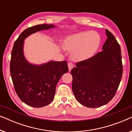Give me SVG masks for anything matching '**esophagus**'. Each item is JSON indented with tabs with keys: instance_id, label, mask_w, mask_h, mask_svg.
Segmentation results:
<instances>
[{
	"instance_id": "obj_1",
	"label": "esophagus",
	"mask_w": 132,
	"mask_h": 132,
	"mask_svg": "<svg viewBox=\"0 0 132 132\" xmlns=\"http://www.w3.org/2000/svg\"><path fill=\"white\" fill-rule=\"evenodd\" d=\"M68 70H69V71H70V70H71L72 68H73L74 65L72 64V63L70 62V63H68Z\"/></svg>"
}]
</instances>
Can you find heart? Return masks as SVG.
Here are the masks:
<instances>
[{"label": "heart", "mask_w": 132, "mask_h": 132, "mask_svg": "<svg viewBox=\"0 0 132 132\" xmlns=\"http://www.w3.org/2000/svg\"><path fill=\"white\" fill-rule=\"evenodd\" d=\"M100 43V35L95 31H81L68 36L64 40L67 50L72 52L75 60L80 61L93 56Z\"/></svg>", "instance_id": "heart-1"}]
</instances>
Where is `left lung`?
Instances as JSON below:
<instances>
[{
	"instance_id": "8db88e82",
	"label": "left lung",
	"mask_w": 132,
	"mask_h": 132,
	"mask_svg": "<svg viewBox=\"0 0 132 132\" xmlns=\"http://www.w3.org/2000/svg\"><path fill=\"white\" fill-rule=\"evenodd\" d=\"M107 39L103 51L76 63L71 71L72 90L77 100L86 107L107 104L116 93L121 80L122 64L120 44L106 29Z\"/></svg>"
}]
</instances>
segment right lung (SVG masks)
<instances>
[{
    "label": "right lung",
    "mask_w": 132,
    "mask_h": 132,
    "mask_svg": "<svg viewBox=\"0 0 132 132\" xmlns=\"http://www.w3.org/2000/svg\"><path fill=\"white\" fill-rule=\"evenodd\" d=\"M53 24H38L25 29L14 43L10 61V73L15 91L25 104L41 108L53 101L56 86L67 73V61H49L41 65L32 64L23 53L24 39L39 30L55 28Z\"/></svg>",
    "instance_id": "add662e5"
}]
</instances>
